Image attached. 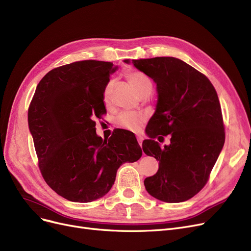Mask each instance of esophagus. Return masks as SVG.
I'll use <instances>...</instances> for the list:
<instances>
[{
    "instance_id": "34e87169",
    "label": "esophagus",
    "mask_w": 251,
    "mask_h": 251,
    "mask_svg": "<svg viewBox=\"0 0 251 251\" xmlns=\"http://www.w3.org/2000/svg\"><path fill=\"white\" fill-rule=\"evenodd\" d=\"M137 142H138V144H140V146L142 147V145H143V141H144V137L142 136V135H137Z\"/></svg>"
}]
</instances>
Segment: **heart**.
Instances as JSON below:
<instances>
[{"label":"heart","instance_id":"b5f03b06","mask_svg":"<svg viewBox=\"0 0 251 251\" xmlns=\"http://www.w3.org/2000/svg\"><path fill=\"white\" fill-rule=\"evenodd\" d=\"M126 77L129 83L131 85V87L135 90V92L141 97L148 94V93H151L152 82L145 75V74L140 72H131V73H128ZM113 85H114L113 81H109L103 92V101L106 104L109 102L111 91H113ZM145 121H146V118L142 114L124 113V114H121L117 118V124L121 128L127 129V130L137 131L140 130L141 127L145 123Z\"/></svg>","mask_w":251,"mask_h":251}]
</instances>
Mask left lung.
<instances>
[{
    "label": "left lung",
    "mask_w": 251,
    "mask_h": 251,
    "mask_svg": "<svg viewBox=\"0 0 251 251\" xmlns=\"http://www.w3.org/2000/svg\"><path fill=\"white\" fill-rule=\"evenodd\" d=\"M131 62L155 81L158 94L156 110L146 128L149 140L144 141L143 150L159 161V169L145 179V187L159 201H185L205 186L225 145L217 93L207 76L180 59L157 57ZM168 134H171L169 146L161 148L153 141Z\"/></svg>",
    "instance_id": "8db88e82"
}]
</instances>
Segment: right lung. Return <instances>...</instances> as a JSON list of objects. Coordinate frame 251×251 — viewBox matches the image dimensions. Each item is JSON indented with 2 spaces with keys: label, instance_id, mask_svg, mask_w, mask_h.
<instances>
[{
  "label": "right lung",
  "instance_id": "add662e5",
  "mask_svg": "<svg viewBox=\"0 0 251 251\" xmlns=\"http://www.w3.org/2000/svg\"><path fill=\"white\" fill-rule=\"evenodd\" d=\"M113 63L87 60L50 70L36 88L27 113L39 169L49 186L70 201L90 202L110 190L117 171L142 157L130 131L108 140L93 119L106 113L103 92Z\"/></svg>",
  "mask_w": 251,
  "mask_h": 251
}]
</instances>
